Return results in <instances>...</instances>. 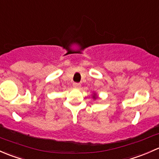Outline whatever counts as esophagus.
I'll return each instance as SVG.
<instances>
[{"mask_svg": "<svg viewBox=\"0 0 159 159\" xmlns=\"http://www.w3.org/2000/svg\"><path fill=\"white\" fill-rule=\"evenodd\" d=\"M73 87H75V88H80V84L78 83H73Z\"/></svg>", "mask_w": 159, "mask_h": 159, "instance_id": "esophagus-1", "label": "esophagus"}]
</instances>
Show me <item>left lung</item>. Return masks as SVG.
Wrapping results in <instances>:
<instances>
[{
    "instance_id": "left-lung-1",
    "label": "left lung",
    "mask_w": 159,
    "mask_h": 159,
    "mask_svg": "<svg viewBox=\"0 0 159 159\" xmlns=\"http://www.w3.org/2000/svg\"><path fill=\"white\" fill-rule=\"evenodd\" d=\"M93 97H94V98H95V96H93Z\"/></svg>"
}]
</instances>
